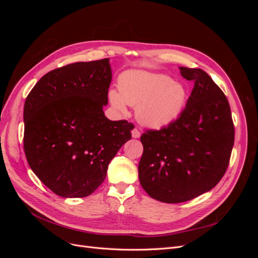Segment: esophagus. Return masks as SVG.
Returning <instances> with one entry per match:
<instances>
[{
    "label": "esophagus",
    "instance_id": "34e87169",
    "mask_svg": "<svg viewBox=\"0 0 258 258\" xmlns=\"http://www.w3.org/2000/svg\"><path fill=\"white\" fill-rule=\"evenodd\" d=\"M131 136H132V138L134 139H139L140 138V136H141V132H140L138 129H134L131 131Z\"/></svg>",
    "mask_w": 258,
    "mask_h": 258
}]
</instances>
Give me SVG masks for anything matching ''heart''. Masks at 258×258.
<instances>
[{
	"label": "heart",
	"mask_w": 258,
	"mask_h": 258,
	"mask_svg": "<svg viewBox=\"0 0 258 258\" xmlns=\"http://www.w3.org/2000/svg\"><path fill=\"white\" fill-rule=\"evenodd\" d=\"M111 105L121 114L127 104L137 106L139 122L152 129H160L175 121L187 101L186 87L170 76L143 70H130L118 79V91H108Z\"/></svg>",
	"instance_id": "heart-1"
}]
</instances>
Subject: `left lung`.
Here are the masks:
<instances>
[{
	"instance_id": "obj_1",
	"label": "left lung",
	"mask_w": 258,
	"mask_h": 258,
	"mask_svg": "<svg viewBox=\"0 0 258 258\" xmlns=\"http://www.w3.org/2000/svg\"><path fill=\"white\" fill-rule=\"evenodd\" d=\"M195 83L178 119L141 137L139 179L143 189L166 204L188 201L211 190L228 167L235 128L228 100L201 69L179 68Z\"/></svg>"
}]
</instances>
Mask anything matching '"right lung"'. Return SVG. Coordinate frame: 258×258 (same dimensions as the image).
I'll return each instance as SVG.
<instances>
[{
  "instance_id": "add662e5",
  "label": "right lung",
  "mask_w": 258,
  "mask_h": 258,
  "mask_svg": "<svg viewBox=\"0 0 258 258\" xmlns=\"http://www.w3.org/2000/svg\"><path fill=\"white\" fill-rule=\"evenodd\" d=\"M110 59L76 62L45 74L26 99L25 153L35 175L63 198L87 197L131 139L127 120L104 115Z\"/></svg>"
}]
</instances>
